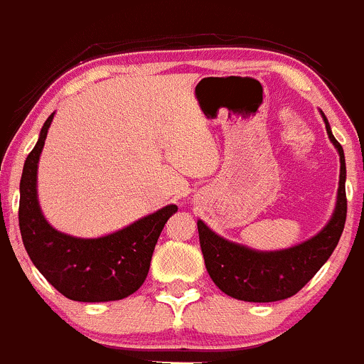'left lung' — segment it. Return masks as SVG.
Masks as SVG:
<instances>
[{"label":"left lung","instance_id":"1","mask_svg":"<svg viewBox=\"0 0 364 364\" xmlns=\"http://www.w3.org/2000/svg\"><path fill=\"white\" fill-rule=\"evenodd\" d=\"M323 114L326 132L340 155V181L336 205L330 221L317 235L298 246L281 251H256L230 242L214 233L204 221H197L200 250L213 282L228 296L244 301H279L293 296L326 263L338 244L347 216L346 156Z\"/></svg>","mask_w":364,"mask_h":364}]
</instances>
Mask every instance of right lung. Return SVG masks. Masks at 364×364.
Returning <instances> with one entry per match:
<instances>
[{"instance_id": "obj_1", "label": "right lung", "mask_w": 364, "mask_h": 364, "mask_svg": "<svg viewBox=\"0 0 364 364\" xmlns=\"http://www.w3.org/2000/svg\"><path fill=\"white\" fill-rule=\"evenodd\" d=\"M52 120L53 113L41 127L22 171L18 202L22 242L34 267L70 300H122L136 293L146 279L160 232L178 205H166L97 239H80L55 230L41 213L36 190L38 162Z\"/></svg>"}]
</instances>
